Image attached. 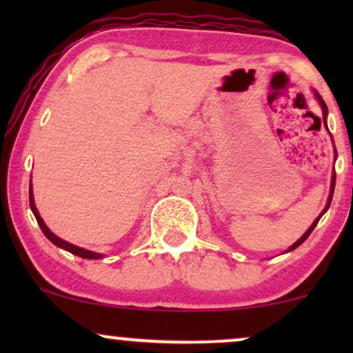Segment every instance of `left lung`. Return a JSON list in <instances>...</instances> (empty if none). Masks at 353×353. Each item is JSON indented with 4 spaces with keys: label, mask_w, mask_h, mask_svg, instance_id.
<instances>
[{
    "label": "left lung",
    "mask_w": 353,
    "mask_h": 353,
    "mask_svg": "<svg viewBox=\"0 0 353 353\" xmlns=\"http://www.w3.org/2000/svg\"><path fill=\"white\" fill-rule=\"evenodd\" d=\"M314 94H315V98H317V101H319V104H320V106H322V112H323V124H325V128H327V114H329V111H327V104H325V103H323V99H322V98H320V94H319V92H317V91H314ZM335 154H337V151H335ZM334 189H335V172H334V176H332V185H330V196H329V201H327V205H325V209H323V210H322V214H320V216H319L317 219H315V221H314V224H312V225H310V228H309V229H307V232H305V234H303V236H302L301 239H299V241H297V242H295V244H292V245H290V247H289V250H287V252H290V250L297 249V247H299V245H301V244H302V242H303V241H305V239L310 236V234H312V230H314V229H315V225H317V222L320 221V217H322V216H323V214H325V212H327V209H329V208H330V202H332V196H334Z\"/></svg>",
    "instance_id": "obj_1"
}]
</instances>
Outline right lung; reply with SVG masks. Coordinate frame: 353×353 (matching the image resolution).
Returning <instances> with one entry per match:
<instances>
[{
	"instance_id": "add662e5",
	"label": "right lung",
	"mask_w": 353,
	"mask_h": 353,
	"mask_svg": "<svg viewBox=\"0 0 353 353\" xmlns=\"http://www.w3.org/2000/svg\"><path fill=\"white\" fill-rule=\"evenodd\" d=\"M30 205H31V210H33L36 221H38L39 228H41V230H43V234L48 239H50L52 244L61 247V249L68 250V252L78 255V257H83V259H101V257H103V254L92 252V250H86V249H83V247H78V245H74V244H70V242L63 241V239H59L58 236H54V234H52L51 230L48 229V225L44 224V221L41 219V216H39L38 209H36V205H34V197H33V190H31V184H30Z\"/></svg>"
}]
</instances>
